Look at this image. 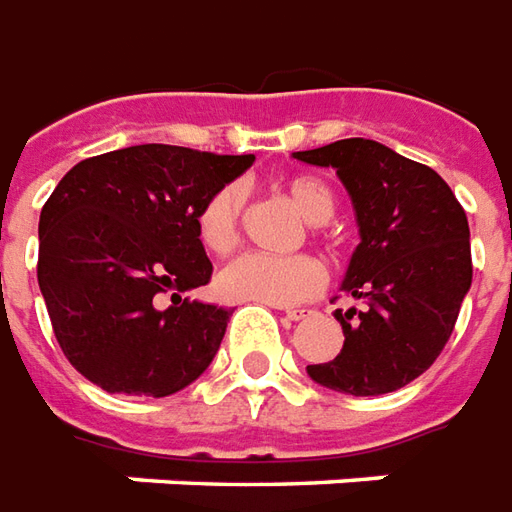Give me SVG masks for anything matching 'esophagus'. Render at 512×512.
<instances>
[{
    "label": "esophagus",
    "instance_id": "esophagus-1",
    "mask_svg": "<svg viewBox=\"0 0 512 512\" xmlns=\"http://www.w3.org/2000/svg\"><path fill=\"white\" fill-rule=\"evenodd\" d=\"M284 314H286V320H292V322H300V320H306V317H311V311H303V308H286Z\"/></svg>",
    "mask_w": 512,
    "mask_h": 512
}]
</instances>
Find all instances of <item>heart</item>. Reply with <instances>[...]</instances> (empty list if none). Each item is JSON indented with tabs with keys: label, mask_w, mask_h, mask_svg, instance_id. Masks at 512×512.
Here are the masks:
<instances>
[{
	"label": "heart",
	"mask_w": 512,
	"mask_h": 512,
	"mask_svg": "<svg viewBox=\"0 0 512 512\" xmlns=\"http://www.w3.org/2000/svg\"><path fill=\"white\" fill-rule=\"evenodd\" d=\"M286 198L297 206V212L314 223V234H320L317 223H325L336 209L328 184L314 176H292L284 181ZM245 212V187L231 181L223 184L204 201L195 215V237L201 248L226 256L237 248L239 228ZM325 286L322 264L308 256H264L245 253L226 264L215 278L217 295L228 303H262V306H295L317 297Z\"/></svg>",
	"instance_id": "1"
}]
</instances>
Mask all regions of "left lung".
Instances as JSON below:
<instances>
[{"mask_svg": "<svg viewBox=\"0 0 512 512\" xmlns=\"http://www.w3.org/2000/svg\"><path fill=\"white\" fill-rule=\"evenodd\" d=\"M295 159L333 168L350 192L361 245L342 289L366 300L364 311H336L342 353L308 375L355 397L402 389L441 355L469 292L466 212L436 170L375 140H336Z\"/></svg>", "mask_w": 512, "mask_h": 512, "instance_id": "left-lung-1", "label": "left lung"}]
</instances>
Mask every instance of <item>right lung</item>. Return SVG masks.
<instances>
[{"mask_svg":"<svg viewBox=\"0 0 512 512\" xmlns=\"http://www.w3.org/2000/svg\"><path fill=\"white\" fill-rule=\"evenodd\" d=\"M253 159L148 143L60 179L38 223V284L79 375L110 394L168 397L212 364L231 311L181 297L212 278L195 215Z\"/></svg>","mask_w":512,"mask_h":512,"instance_id":"add662e5","label":"right lung"}]
</instances>
